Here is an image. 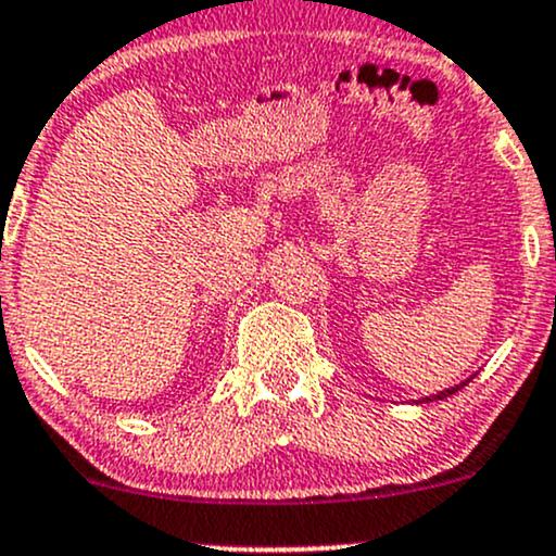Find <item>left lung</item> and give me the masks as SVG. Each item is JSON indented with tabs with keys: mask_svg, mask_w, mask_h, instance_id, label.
<instances>
[{
	"mask_svg": "<svg viewBox=\"0 0 556 556\" xmlns=\"http://www.w3.org/2000/svg\"><path fill=\"white\" fill-rule=\"evenodd\" d=\"M467 382H469V380L462 382V386H467ZM462 386H454V388L443 390V393H438V395H430V399H422V401H419V404H425V401H441V399H446V395H454L456 390H462Z\"/></svg>",
	"mask_w": 556,
	"mask_h": 556,
	"instance_id": "1",
	"label": "left lung"
}]
</instances>
